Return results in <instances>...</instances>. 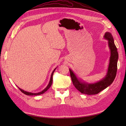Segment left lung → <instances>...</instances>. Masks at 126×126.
<instances>
[{
    "instance_id": "8db88e82",
    "label": "left lung",
    "mask_w": 126,
    "mask_h": 126,
    "mask_svg": "<svg viewBox=\"0 0 126 126\" xmlns=\"http://www.w3.org/2000/svg\"><path fill=\"white\" fill-rule=\"evenodd\" d=\"M104 38L108 41L110 52L107 71L104 78L97 82L89 83L78 78L74 72L69 68L72 83L76 88L82 94L89 95L97 94L111 85L116 77L118 60L117 49L114 43L113 38L111 33L106 32Z\"/></svg>"
}]
</instances>
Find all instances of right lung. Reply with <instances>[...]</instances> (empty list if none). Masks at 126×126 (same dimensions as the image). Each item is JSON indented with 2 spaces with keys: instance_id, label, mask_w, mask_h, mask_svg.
<instances>
[{
  "instance_id": "obj_1",
  "label": "right lung",
  "mask_w": 126,
  "mask_h": 126,
  "mask_svg": "<svg viewBox=\"0 0 126 126\" xmlns=\"http://www.w3.org/2000/svg\"><path fill=\"white\" fill-rule=\"evenodd\" d=\"M57 68V67L56 68H55L54 70H53V71L52 72L51 75V77H50V80H49L48 85H47V86L43 90H42L41 91H40V92L37 93H33L28 92V91H25L24 90L20 88H19L18 87V88L19 89V90L21 91V92H22V93H24V94H26V95H28V96H37V95H40V94H44V93L46 92V91L49 88H50V87H51V85H52V75H53V74H54V72L55 70H56V69Z\"/></svg>"
}]
</instances>
